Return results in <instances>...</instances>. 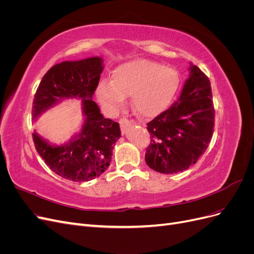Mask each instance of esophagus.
Wrapping results in <instances>:
<instances>
[{
    "mask_svg": "<svg viewBox=\"0 0 254 254\" xmlns=\"http://www.w3.org/2000/svg\"><path fill=\"white\" fill-rule=\"evenodd\" d=\"M120 125H121V128H122V131L124 132L125 130H126V128L129 127L130 125H131V122H130V121H129L128 119H126V118H123V119L120 120Z\"/></svg>",
    "mask_w": 254,
    "mask_h": 254,
    "instance_id": "obj_1",
    "label": "esophagus"
}]
</instances>
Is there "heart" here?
Returning <instances> with one entry per match:
<instances>
[{"instance_id": "heart-1", "label": "heart", "mask_w": 254, "mask_h": 254, "mask_svg": "<svg viewBox=\"0 0 254 254\" xmlns=\"http://www.w3.org/2000/svg\"><path fill=\"white\" fill-rule=\"evenodd\" d=\"M175 68L155 61L135 59L122 64L111 73V80L102 79L96 96L110 112H118L131 95L134 110L143 117H153L166 109L179 88Z\"/></svg>"}]
</instances>
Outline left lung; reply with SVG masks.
I'll list each match as a JSON object with an SVG mask.
<instances>
[{
    "label": "left lung",
    "mask_w": 254,
    "mask_h": 254,
    "mask_svg": "<svg viewBox=\"0 0 254 254\" xmlns=\"http://www.w3.org/2000/svg\"><path fill=\"white\" fill-rule=\"evenodd\" d=\"M178 101L147 124L150 144L145 161L151 170L175 174L196 163L214 132L215 110L209 78L190 64Z\"/></svg>",
    "instance_id": "left-lung-1"
}]
</instances>
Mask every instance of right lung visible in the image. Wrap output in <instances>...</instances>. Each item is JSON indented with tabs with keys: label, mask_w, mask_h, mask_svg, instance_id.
Instances as JSON below:
<instances>
[{
	"label": "right lung",
	"mask_w": 254,
	"mask_h": 254,
	"mask_svg": "<svg viewBox=\"0 0 254 254\" xmlns=\"http://www.w3.org/2000/svg\"><path fill=\"white\" fill-rule=\"evenodd\" d=\"M103 58L90 57L64 61L52 66L43 76L33 102V120L68 98L81 101L83 124L78 133L65 144L45 140L36 130L35 147L51 170L75 182L101 176L111 162L112 150L121 137L119 123L105 119L92 96L104 70Z\"/></svg>",
	"instance_id": "obj_1"
}]
</instances>
